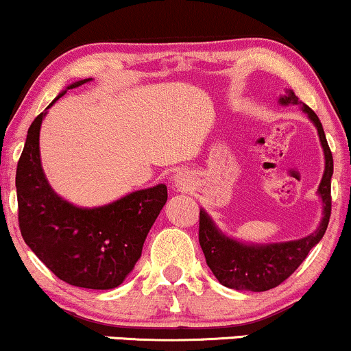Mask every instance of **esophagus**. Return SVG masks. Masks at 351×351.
<instances>
[{"label": "esophagus", "instance_id": "34e87169", "mask_svg": "<svg viewBox=\"0 0 351 351\" xmlns=\"http://www.w3.org/2000/svg\"><path fill=\"white\" fill-rule=\"evenodd\" d=\"M174 182H176V187L179 189V191H189V189L192 187L191 174L185 171L177 172V176L174 177Z\"/></svg>", "mask_w": 351, "mask_h": 351}]
</instances>
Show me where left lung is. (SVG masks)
<instances>
[{"label": "left lung", "instance_id": "8db88e82", "mask_svg": "<svg viewBox=\"0 0 351 351\" xmlns=\"http://www.w3.org/2000/svg\"><path fill=\"white\" fill-rule=\"evenodd\" d=\"M281 103L282 105L294 103V105L302 106V110L314 121L317 131H319L320 143H322L325 152V172L322 182L319 185V193L324 202L322 223L317 228V232L302 238V240L266 246H250L230 240L225 234H221L207 213L200 210L199 241L205 254V261H207L212 273L215 274L218 282L230 287V289L263 292L278 287L302 265L308 251L322 240L325 230L328 226V220H330L333 158L327 138H325L322 123L314 113V110L304 105L295 97L294 92H289L287 97H282Z\"/></svg>", "mask_w": 351, "mask_h": 351}]
</instances>
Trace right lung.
Here are the masks:
<instances>
[{"label":"right lung","mask_w":351,"mask_h":351,"mask_svg":"<svg viewBox=\"0 0 351 351\" xmlns=\"http://www.w3.org/2000/svg\"><path fill=\"white\" fill-rule=\"evenodd\" d=\"M85 82L88 78L69 88ZM44 114L29 126L16 169L21 234L60 281L85 289H113L141 256L144 240L167 200V187L159 184L98 208H77L62 200L49 187L40 167L39 130Z\"/></svg>","instance_id":"right-lung-1"}]
</instances>
